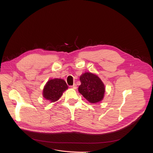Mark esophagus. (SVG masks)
<instances>
[{"mask_svg":"<svg viewBox=\"0 0 153 153\" xmlns=\"http://www.w3.org/2000/svg\"><path fill=\"white\" fill-rule=\"evenodd\" d=\"M71 88H72L73 89H76L77 88V85L76 84H74L73 85L71 86Z\"/></svg>","mask_w":153,"mask_h":153,"instance_id":"34e87169","label":"esophagus"}]
</instances>
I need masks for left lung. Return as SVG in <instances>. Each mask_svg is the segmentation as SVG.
I'll list each match as a JSON object with an SVG mask.
<instances>
[{
  "label": "left lung",
  "mask_w": 153,
  "mask_h": 153,
  "mask_svg": "<svg viewBox=\"0 0 153 153\" xmlns=\"http://www.w3.org/2000/svg\"><path fill=\"white\" fill-rule=\"evenodd\" d=\"M80 80L81 85L78 90L87 100L94 103L103 99L105 86L98 76L91 73H85L81 75Z\"/></svg>",
  "instance_id": "1"
}]
</instances>
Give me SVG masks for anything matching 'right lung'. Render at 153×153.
Segmentation results:
<instances>
[{
  "mask_svg": "<svg viewBox=\"0 0 153 153\" xmlns=\"http://www.w3.org/2000/svg\"><path fill=\"white\" fill-rule=\"evenodd\" d=\"M68 86L65 80L61 79L50 80L47 83L43 91V96L51 102L59 99L63 92L67 90Z\"/></svg>",
  "mask_w": 153,
  "mask_h": 153,
  "instance_id": "obj_1",
  "label": "right lung"
}]
</instances>
